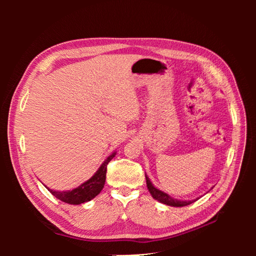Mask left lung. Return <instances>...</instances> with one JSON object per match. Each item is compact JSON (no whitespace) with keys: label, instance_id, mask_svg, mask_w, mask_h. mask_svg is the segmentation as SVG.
Returning a JSON list of instances; mask_svg holds the SVG:
<instances>
[{"label":"left lung","instance_id":"8db88e82","mask_svg":"<svg viewBox=\"0 0 256 256\" xmlns=\"http://www.w3.org/2000/svg\"><path fill=\"white\" fill-rule=\"evenodd\" d=\"M145 178H146V184H148V192H150L152 197H153L154 199H156L157 201H160V202H162V204H165L167 206H188L190 204H192L194 201H196V200L180 201V200H177V199H172L167 194L160 192V190H158V189H156L153 186V184L150 182L148 177L146 176V175H145Z\"/></svg>","mask_w":256,"mask_h":256}]
</instances>
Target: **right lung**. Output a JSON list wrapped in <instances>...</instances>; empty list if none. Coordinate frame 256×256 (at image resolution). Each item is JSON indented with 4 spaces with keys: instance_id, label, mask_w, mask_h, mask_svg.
<instances>
[{
    "instance_id": "right-lung-1",
    "label": "right lung",
    "mask_w": 256,
    "mask_h": 256,
    "mask_svg": "<svg viewBox=\"0 0 256 256\" xmlns=\"http://www.w3.org/2000/svg\"><path fill=\"white\" fill-rule=\"evenodd\" d=\"M114 155H116V153L108 156V158L103 162V164L94 175L92 176L89 180H86L82 184H80L79 187L72 190H69V192H55V190H52L50 188L47 189L50 190L57 199L70 204H80L86 202V201H90L91 199H94L96 196L100 194L103 186H104L106 167L108 162H110V160L114 157Z\"/></svg>"
}]
</instances>
